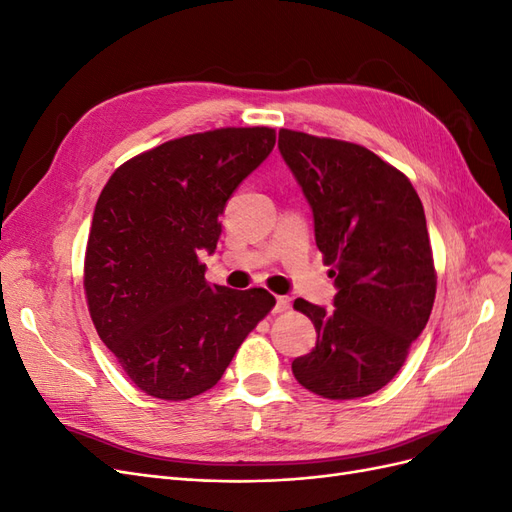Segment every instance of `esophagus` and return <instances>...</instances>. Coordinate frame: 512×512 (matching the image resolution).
Instances as JSON below:
<instances>
[{
  "label": "esophagus",
  "instance_id": "obj_1",
  "mask_svg": "<svg viewBox=\"0 0 512 512\" xmlns=\"http://www.w3.org/2000/svg\"><path fill=\"white\" fill-rule=\"evenodd\" d=\"M288 307H290V299H288V297H277V299H275L273 312H275V314H282V312H286Z\"/></svg>",
  "mask_w": 512,
  "mask_h": 512
}]
</instances>
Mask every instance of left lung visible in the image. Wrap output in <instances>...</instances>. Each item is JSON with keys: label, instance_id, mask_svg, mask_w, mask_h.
Masks as SVG:
<instances>
[{"label": "left lung", "instance_id": "1", "mask_svg": "<svg viewBox=\"0 0 512 512\" xmlns=\"http://www.w3.org/2000/svg\"><path fill=\"white\" fill-rule=\"evenodd\" d=\"M277 147L337 288L331 309L294 301L318 337L292 374L327 399L371 395L406 363L436 299L423 203L404 173L361 145L280 130Z\"/></svg>", "mask_w": 512, "mask_h": 512}]
</instances>
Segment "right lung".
<instances>
[{"mask_svg": "<svg viewBox=\"0 0 512 512\" xmlns=\"http://www.w3.org/2000/svg\"><path fill=\"white\" fill-rule=\"evenodd\" d=\"M271 128L175 138L121 164L104 185L85 252L91 320L128 378L151 397L209 391L275 305L265 288L209 286L220 215L267 160Z\"/></svg>", "mask_w": 512, "mask_h": 512, "instance_id": "obj_1", "label": "right lung"}]
</instances>
